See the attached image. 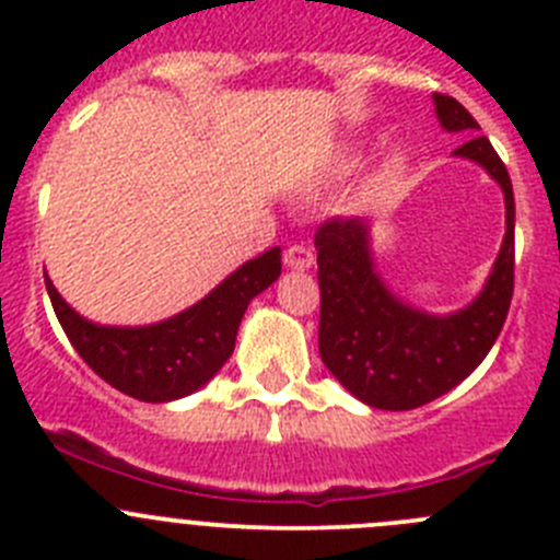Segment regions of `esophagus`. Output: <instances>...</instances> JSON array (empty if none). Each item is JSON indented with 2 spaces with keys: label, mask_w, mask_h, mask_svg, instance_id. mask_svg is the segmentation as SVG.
Masks as SVG:
<instances>
[{
  "label": "esophagus",
  "mask_w": 560,
  "mask_h": 560,
  "mask_svg": "<svg viewBox=\"0 0 560 560\" xmlns=\"http://www.w3.org/2000/svg\"><path fill=\"white\" fill-rule=\"evenodd\" d=\"M283 264L289 266L291 271H308L314 266V252L308 246H289L283 255Z\"/></svg>",
  "instance_id": "34e87169"
}]
</instances>
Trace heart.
<instances>
[{
  "label": "heart",
  "instance_id": "heart-1",
  "mask_svg": "<svg viewBox=\"0 0 560 560\" xmlns=\"http://www.w3.org/2000/svg\"><path fill=\"white\" fill-rule=\"evenodd\" d=\"M359 160H361V153L350 151L348 156H345V167H355V165H359ZM404 171H407V153H400V151L389 153L387 160H384V165H381V171H378V182L384 185V182L398 179Z\"/></svg>",
  "mask_w": 560,
  "mask_h": 560
}]
</instances>
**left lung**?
<instances>
[{
	"label": "left lung",
	"instance_id": "1",
	"mask_svg": "<svg viewBox=\"0 0 560 560\" xmlns=\"http://www.w3.org/2000/svg\"><path fill=\"white\" fill-rule=\"evenodd\" d=\"M448 133H471L454 156L482 167L504 196V237L482 289L471 303L432 314L395 294L378 275L373 226L336 219L316 232L319 264V355L341 387L373 409H418L446 395L491 353L513 296V226L516 205L508 167L488 137L454 97L432 95Z\"/></svg>",
	"mask_w": 560,
	"mask_h": 560
}]
</instances>
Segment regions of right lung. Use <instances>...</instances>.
Masks as SVG:
<instances>
[{
    "instance_id": "1",
    "label": "right lung",
    "mask_w": 560,
    "mask_h": 560,
    "mask_svg": "<svg viewBox=\"0 0 560 560\" xmlns=\"http://www.w3.org/2000/svg\"><path fill=\"white\" fill-rule=\"evenodd\" d=\"M280 246L226 275L196 305L151 325H101L78 314L44 271L63 334L106 384L145 404H167L201 389L235 350L246 305L280 277Z\"/></svg>"
}]
</instances>
